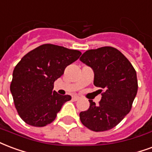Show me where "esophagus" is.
<instances>
[{"label":"esophagus","mask_w":152,"mask_h":152,"mask_svg":"<svg viewBox=\"0 0 152 152\" xmlns=\"http://www.w3.org/2000/svg\"><path fill=\"white\" fill-rule=\"evenodd\" d=\"M79 98L80 97L78 96H72V99L74 100V101H77V100H78Z\"/></svg>","instance_id":"1"}]
</instances>
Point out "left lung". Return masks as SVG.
I'll return each instance as SVG.
<instances>
[{
	"mask_svg": "<svg viewBox=\"0 0 152 152\" xmlns=\"http://www.w3.org/2000/svg\"><path fill=\"white\" fill-rule=\"evenodd\" d=\"M80 60L93 69L94 85L104 89L99 104L90 100V106L80 113V119L93 131L110 130L131 110L138 91L135 70L124 55L112 47L86 50Z\"/></svg>",
	"mask_w": 152,
	"mask_h": 152,
	"instance_id": "8db88e82",
	"label": "left lung"
}]
</instances>
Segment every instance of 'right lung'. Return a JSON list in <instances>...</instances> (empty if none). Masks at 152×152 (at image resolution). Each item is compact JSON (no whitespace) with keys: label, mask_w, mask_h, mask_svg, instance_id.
I'll return each mask as SVG.
<instances>
[{"label":"right lung","mask_w":152,"mask_h":152,"mask_svg":"<svg viewBox=\"0 0 152 152\" xmlns=\"http://www.w3.org/2000/svg\"><path fill=\"white\" fill-rule=\"evenodd\" d=\"M81 52L53 44L34 49L16 65L10 92L19 116L33 126H45L56 119L63 104L72 99L53 91L54 82Z\"/></svg>","instance_id":"obj_1"}]
</instances>
